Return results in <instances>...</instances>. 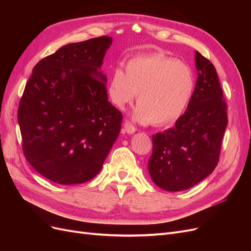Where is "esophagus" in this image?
<instances>
[{"mask_svg":"<svg viewBox=\"0 0 251 251\" xmlns=\"http://www.w3.org/2000/svg\"><path fill=\"white\" fill-rule=\"evenodd\" d=\"M124 132L127 134H133L136 132V127L130 121H126L124 124Z\"/></svg>","mask_w":251,"mask_h":251,"instance_id":"34e87169","label":"esophagus"}]
</instances>
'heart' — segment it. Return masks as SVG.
Returning <instances> with one entry per match:
<instances>
[{
  "mask_svg": "<svg viewBox=\"0 0 251 251\" xmlns=\"http://www.w3.org/2000/svg\"><path fill=\"white\" fill-rule=\"evenodd\" d=\"M195 81L193 73L183 63L162 54L131 58L112 72L108 95L114 105L124 109L137 94L139 102L133 111L141 124L166 126L175 123L192 100Z\"/></svg>",
  "mask_w": 251,
  "mask_h": 251,
  "instance_id": "b5f03b06",
  "label": "heart"
}]
</instances>
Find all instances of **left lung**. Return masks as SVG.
<instances>
[{
    "instance_id": "obj_1",
    "label": "left lung",
    "mask_w": 251,
    "mask_h": 251,
    "mask_svg": "<svg viewBox=\"0 0 251 251\" xmlns=\"http://www.w3.org/2000/svg\"><path fill=\"white\" fill-rule=\"evenodd\" d=\"M195 56L198 78L185 113L174 127L153 135L149 173L168 192L184 191L214 172L228 123L214 65L198 51Z\"/></svg>"
}]
</instances>
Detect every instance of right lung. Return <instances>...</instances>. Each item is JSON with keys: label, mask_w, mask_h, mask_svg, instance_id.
I'll return each mask as SVG.
<instances>
[{"label": "right lung", "mask_w": 251, "mask_h": 251, "mask_svg": "<svg viewBox=\"0 0 251 251\" xmlns=\"http://www.w3.org/2000/svg\"><path fill=\"white\" fill-rule=\"evenodd\" d=\"M112 44L100 36L59 48L35 65L21 98L23 151L42 176L79 184L100 173L123 121L100 71Z\"/></svg>", "instance_id": "add662e5"}]
</instances>
